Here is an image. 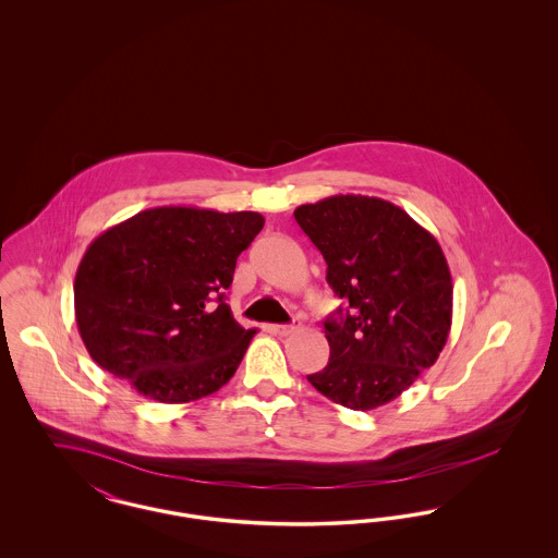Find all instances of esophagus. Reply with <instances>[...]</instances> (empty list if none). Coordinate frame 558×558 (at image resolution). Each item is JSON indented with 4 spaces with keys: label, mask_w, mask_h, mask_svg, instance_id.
<instances>
[{
    "label": "esophagus",
    "mask_w": 558,
    "mask_h": 558,
    "mask_svg": "<svg viewBox=\"0 0 558 558\" xmlns=\"http://www.w3.org/2000/svg\"><path fill=\"white\" fill-rule=\"evenodd\" d=\"M299 328H301V322L292 319L291 324H276V326H271V332L278 335V337H289L292 332H296Z\"/></svg>",
    "instance_id": "34e87169"
}]
</instances>
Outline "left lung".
I'll list each match as a JSON object with an SVG mask.
<instances>
[{
    "label": "left lung",
    "mask_w": 558,
    "mask_h": 558,
    "mask_svg": "<svg viewBox=\"0 0 558 558\" xmlns=\"http://www.w3.org/2000/svg\"><path fill=\"white\" fill-rule=\"evenodd\" d=\"M349 307L324 319L330 360L307 380L349 410L399 398L448 341L451 276L439 242L383 198L339 194L294 209Z\"/></svg>",
    "instance_id": "obj_1"
}]
</instances>
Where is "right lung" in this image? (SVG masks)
Instances as JSON below:
<instances>
[{
	"mask_svg": "<svg viewBox=\"0 0 558 558\" xmlns=\"http://www.w3.org/2000/svg\"><path fill=\"white\" fill-rule=\"evenodd\" d=\"M255 211L157 207L94 240L75 276V318L92 360L140 396L186 403L221 389L257 330L226 303Z\"/></svg>",
	"mask_w": 558,
	"mask_h": 558,
	"instance_id": "add662e5",
	"label": "right lung"
}]
</instances>
